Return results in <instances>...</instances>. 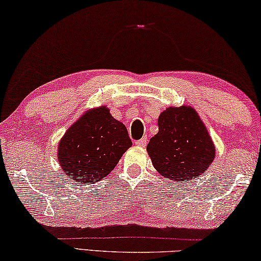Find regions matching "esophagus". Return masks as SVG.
<instances>
[{
  "label": "esophagus",
  "mask_w": 261,
  "mask_h": 261,
  "mask_svg": "<svg viewBox=\"0 0 261 261\" xmlns=\"http://www.w3.org/2000/svg\"><path fill=\"white\" fill-rule=\"evenodd\" d=\"M147 142H148V139L147 138H142L141 140H138L135 142V144L138 147H146L147 146Z\"/></svg>",
  "instance_id": "obj_1"
}]
</instances>
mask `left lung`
Listing matches in <instances>:
<instances>
[{
    "mask_svg": "<svg viewBox=\"0 0 261 261\" xmlns=\"http://www.w3.org/2000/svg\"><path fill=\"white\" fill-rule=\"evenodd\" d=\"M147 151L153 168L173 181L201 176L215 159V147L204 123L191 106L168 108L160 114L159 133Z\"/></svg>",
    "mask_w": 261,
    "mask_h": 261,
    "instance_id": "1",
    "label": "left lung"
}]
</instances>
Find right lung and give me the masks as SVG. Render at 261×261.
Listing matches in <instances>:
<instances>
[{
	"instance_id": "obj_1",
	"label": "right lung",
	"mask_w": 261,
	"mask_h": 261,
	"mask_svg": "<svg viewBox=\"0 0 261 261\" xmlns=\"http://www.w3.org/2000/svg\"><path fill=\"white\" fill-rule=\"evenodd\" d=\"M132 141L127 128L106 106L85 112L59 143L58 160L70 180L93 184L112 171Z\"/></svg>"
}]
</instances>
